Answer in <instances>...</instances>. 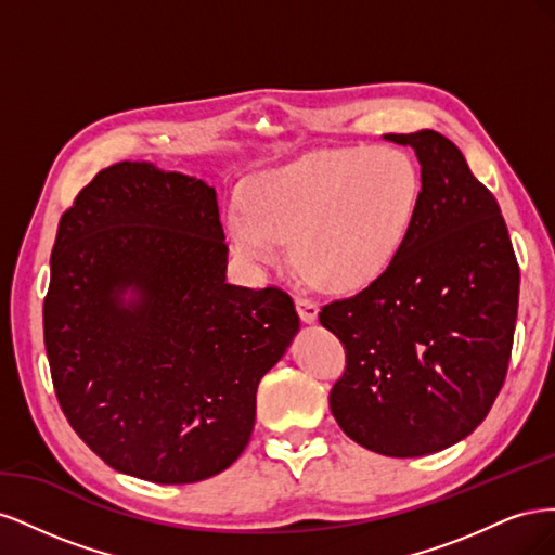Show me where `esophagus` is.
I'll return each instance as SVG.
<instances>
[{"instance_id": "esophagus-1", "label": "esophagus", "mask_w": 555, "mask_h": 555, "mask_svg": "<svg viewBox=\"0 0 555 555\" xmlns=\"http://www.w3.org/2000/svg\"><path fill=\"white\" fill-rule=\"evenodd\" d=\"M296 310L306 324H312L319 314V306L308 296H296Z\"/></svg>"}]
</instances>
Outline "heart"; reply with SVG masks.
Instances as JSON below:
<instances>
[{
  "instance_id": "1",
  "label": "heart",
  "mask_w": 555,
  "mask_h": 555,
  "mask_svg": "<svg viewBox=\"0 0 555 555\" xmlns=\"http://www.w3.org/2000/svg\"><path fill=\"white\" fill-rule=\"evenodd\" d=\"M422 204V173L396 145L314 150L249 180L227 212V236L245 261L275 259L280 241L310 280L335 292L375 282L400 255Z\"/></svg>"
}]
</instances>
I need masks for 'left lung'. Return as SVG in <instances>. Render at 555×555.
Returning <instances> with one entry per match:
<instances>
[{
	"label": "left lung",
	"instance_id": "1",
	"mask_svg": "<svg viewBox=\"0 0 555 555\" xmlns=\"http://www.w3.org/2000/svg\"><path fill=\"white\" fill-rule=\"evenodd\" d=\"M422 164V204L386 271L319 322L345 345L328 402L347 438L414 459L467 438L512 357L518 263L495 196L442 133H386Z\"/></svg>",
	"mask_w": 555,
	"mask_h": 555
}]
</instances>
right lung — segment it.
<instances>
[{
    "label": "right lung",
    "mask_w": 555,
    "mask_h": 555,
    "mask_svg": "<svg viewBox=\"0 0 555 555\" xmlns=\"http://www.w3.org/2000/svg\"><path fill=\"white\" fill-rule=\"evenodd\" d=\"M227 255L210 184L147 162L99 171L62 215L50 377L66 422L117 473L194 483L247 447L257 386L300 322L287 292L229 284Z\"/></svg>",
    "instance_id": "obj_1"
}]
</instances>
